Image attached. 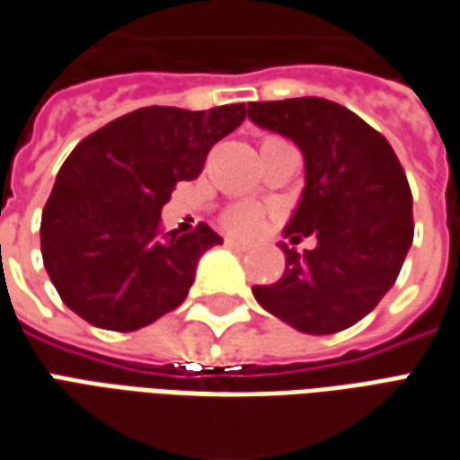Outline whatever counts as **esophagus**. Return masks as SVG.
Segmentation results:
<instances>
[{
    "label": "esophagus",
    "instance_id": "1",
    "mask_svg": "<svg viewBox=\"0 0 460 460\" xmlns=\"http://www.w3.org/2000/svg\"><path fill=\"white\" fill-rule=\"evenodd\" d=\"M227 248L235 250V252H248V245L245 243H237V240H227Z\"/></svg>",
    "mask_w": 460,
    "mask_h": 460
}]
</instances>
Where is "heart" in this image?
Instances as JSON below:
<instances>
[{"label": "heart", "instance_id": "obj_1", "mask_svg": "<svg viewBox=\"0 0 460 460\" xmlns=\"http://www.w3.org/2000/svg\"><path fill=\"white\" fill-rule=\"evenodd\" d=\"M223 227L235 237H255L265 227V215L250 202H237L225 210Z\"/></svg>", "mask_w": 460, "mask_h": 460}]
</instances>
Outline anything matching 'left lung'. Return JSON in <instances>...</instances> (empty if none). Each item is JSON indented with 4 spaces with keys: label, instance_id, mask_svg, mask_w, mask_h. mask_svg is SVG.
<instances>
[{
    "label": "left lung",
    "instance_id": "1",
    "mask_svg": "<svg viewBox=\"0 0 460 460\" xmlns=\"http://www.w3.org/2000/svg\"><path fill=\"white\" fill-rule=\"evenodd\" d=\"M248 117L303 152L305 190L285 235L318 240L303 255L280 245L285 272L278 283L255 285L252 296L300 332L345 331L394 288L413 243L403 167L381 132L323 97L250 102Z\"/></svg>",
    "mask_w": 460,
    "mask_h": 460
}]
</instances>
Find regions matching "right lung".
I'll return each mask as SVG.
<instances>
[{"instance_id": "1", "label": "right lung", "mask_w": 460, "mask_h": 460, "mask_svg": "<svg viewBox=\"0 0 460 460\" xmlns=\"http://www.w3.org/2000/svg\"><path fill=\"white\" fill-rule=\"evenodd\" d=\"M245 115L243 102L202 112L152 104L79 142L57 172L40 227L44 268L66 308L129 332L188 297L199 255L223 237L205 223L163 233L160 212Z\"/></svg>"}]
</instances>
